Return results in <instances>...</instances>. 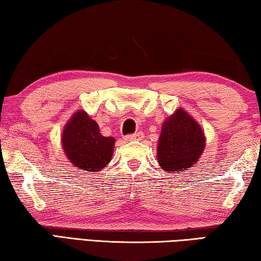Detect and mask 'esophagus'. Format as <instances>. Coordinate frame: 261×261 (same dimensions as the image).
<instances>
[{"label":"esophagus","mask_w":261,"mask_h":261,"mask_svg":"<svg viewBox=\"0 0 261 261\" xmlns=\"http://www.w3.org/2000/svg\"><path fill=\"white\" fill-rule=\"evenodd\" d=\"M141 139H142V134H140V133L125 136V141H127V142H130V141H138Z\"/></svg>","instance_id":"1"}]
</instances>
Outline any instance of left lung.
Returning <instances> with one entry per match:
<instances>
[{
  "mask_svg": "<svg viewBox=\"0 0 261 261\" xmlns=\"http://www.w3.org/2000/svg\"><path fill=\"white\" fill-rule=\"evenodd\" d=\"M206 138L199 123L185 109L163 122L157 144V159L165 173L180 174L197 164L206 145Z\"/></svg>",
  "mask_w": 261,
  "mask_h": 261,
  "instance_id": "obj_1",
  "label": "left lung"
}]
</instances>
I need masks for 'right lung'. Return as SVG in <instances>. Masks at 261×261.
<instances>
[{"instance_id": "add662e5", "label": "right lung", "mask_w": 261, "mask_h": 261, "mask_svg": "<svg viewBox=\"0 0 261 261\" xmlns=\"http://www.w3.org/2000/svg\"><path fill=\"white\" fill-rule=\"evenodd\" d=\"M116 139L99 133L98 123L77 110L64 126L62 147L70 163L87 172H99L111 162Z\"/></svg>"}]
</instances>
